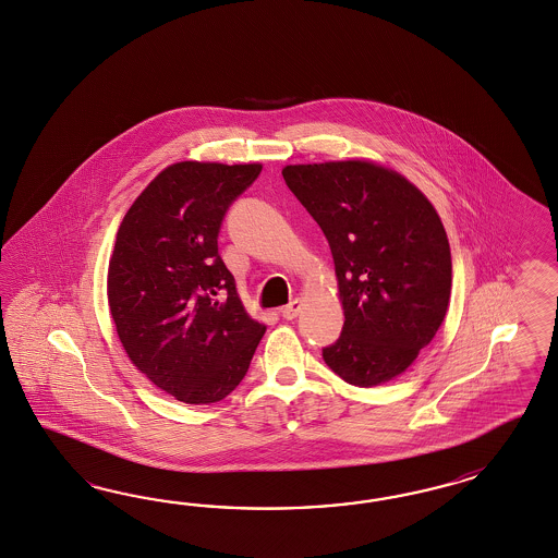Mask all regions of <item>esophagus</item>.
<instances>
[{"mask_svg": "<svg viewBox=\"0 0 558 558\" xmlns=\"http://www.w3.org/2000/svg\"><path fill=\"white\" fill-rule=\"evenodd\" d=\"M301 306H303L301 301H299V299H294V301H292V303H288L287 306L280 311V313H282V317H284L287 322H292V319H294V317L301 313Z\"/></svg>", "mask_w": 558, "mask_h": 558, "instance_id": "esophagus-1", "label": "esophagus"}]
</instances>
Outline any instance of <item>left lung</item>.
Returning <instances> with one entry per match:
<instances>
[{
  "label": "left lung",
  "instance_id": "left-lung-1",
  "mask_svg": "<svg viewBox=\"0 0 558 558\" xmlns=\"http://www.w3.org/2000/svg\"><path fill=\"white\" fill-rule=\"evenodd\" d=\"M290 192L331 247L345 322L323 348L355 387L405 372L438 331L452 288V255L436 208L397 171L366 161L282 169Z\"/></svg>",
  "mask_w": 558,
  "mask_h": 558
}]
</instances>
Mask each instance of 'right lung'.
I'll return each instance as SVG.
<instances>
[{
	"mask_svg": "<svg viewBox=\"0 0 558 558\" xmlns=\"http://www.w3.org/2000/svg\"><path fill=\"white\" fill-rule=\"evenodd\" d=\"M259 171V163H173L117 233L108 303L120 341L155 387L190 405L233 392L266 333L239 301L217 241L227 210Z\"/></svg>",
	"mask_w": 558,
	"mask_h": 558,
	"instance_id": "right-lung-1",
	"label": "right lung"
}]
</instances>
